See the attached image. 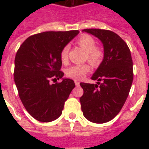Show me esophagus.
I'll return each instance as SVG.
<instances>
[{
	"instance_id": "obj_1",
	"label": "esophagus",
	"mask_w": 149,
	"mask_h": 149,
	"mask_svg": "<svg viewBox=\"0 0 149 149\" xmlns=\"http://www.w3.org/2000/svg\"><path fill=\"white\" fill-rule=\"evenodd\" d=\"M74 82H75V84H76V86H79V85H80V82H79V81H75Z\"/></svg>"
}]
</instances>
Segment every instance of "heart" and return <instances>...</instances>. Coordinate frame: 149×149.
<instances>
[{"label":"heart","mask_w":149,"mask_h":149,"mask_svg":"<svg viewBox=\"0 0 149 149\" xmlns=\"http://www.w3.org/2000/svg\"><path fill=\"white\" fill-rule=\"evenodd\" d=\"M77 43L81 49L86 52V57L88 61L91 65L96 67L100 65L102 61L103 53L101 50L96 47V41L89 35H82L79 37ZM69 46L65 45L61 52V60L65 64L68 61V52ZM90 70V68L88 65H75L68 67L66 69V75L68 77L75 80H81L84 77V75L88 73Z\"/></svg>","instance_id":"heart-1"}]
</instances>
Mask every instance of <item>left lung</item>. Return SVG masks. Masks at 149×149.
Listing matches in <instances>:
<instances>
[{"instance_id": "8db88e82", "label": "left lung", "mask_w": 149, "mask_h": 149, "mask_svg": "<svg viewBox=\"0 0 149 149\" xmlns=\"http://www.w3.org/2000/svg\"><path fill=\"white\" fill-rule=\"evenodd\" d=\"M82 32L101 41L104 58L92 76L97 84H80L84 90L80 98L81 110L89 121L103 124L118 114L128 96L133 81L131 52L121 37L112 31L88 29Z\"/></svg>"}]
</instances>
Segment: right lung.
Here are the masks:
<instances>
[{"instance_id": "add662e5", "label": "right lung", "mask_w": 149, "mask_h": 149, "mask_svg": "<svg viewBox=\"0 0 149 149\" xmlns=\"http://www.w3.org/2000/svg\"><path fill=\"white\" fill-rule=\"evenodd\" d=\"M78 30L44 32L28 37L15 56L14 81L25 109L40 122H51L61 115L74 81L63 78L61 52ZM52 78H54L53 79ZM51 79H61L50 84Z\"/></svg>"}]
</instances>
